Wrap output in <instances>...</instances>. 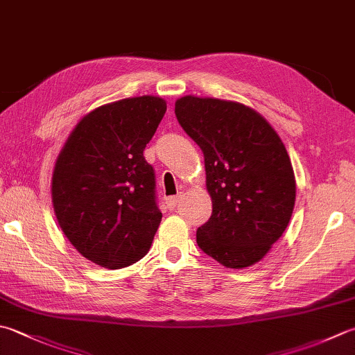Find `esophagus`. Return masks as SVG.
Here are the masks:
<instances>
[{
	"label": "esophagus",
	"instance_id": "esophagus-1",
	"mask_svg": "<svg viewBox=\"0 0 355 355\" xmlns=\"http://www.w3.org/2000/svg\"><path fill=\"white\" fill-rule=\"evenodd\" d=\"M178 201H180V196L168 197V198H166V205H168L169 209H173V207H175V206L178 205Z\"/></svg>",
	"mask_w": 355,
	"mask_h": 355
}]
</instances>
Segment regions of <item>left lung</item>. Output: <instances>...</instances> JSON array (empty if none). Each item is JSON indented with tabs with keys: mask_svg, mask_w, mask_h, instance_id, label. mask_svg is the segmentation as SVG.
<instances>
[{
	"mask_svg": "<svg viewBox=\"0 0 355 355\" xmlns=\"http://www.w3.org/2000/svg\"><path fill=\"white\" fill-rule=\"evenodd\" d=\"M175 115L205 155L212 215L198 227L201 251L232 269L265 259L288 227L295 175L282 138L252 107L186 95Z\"/></svg>",
	"mask_w": 355,
	"mask_h": 355,
	"instance_id": "8db88e82",
	"label": "left lung"
}]
</instances>
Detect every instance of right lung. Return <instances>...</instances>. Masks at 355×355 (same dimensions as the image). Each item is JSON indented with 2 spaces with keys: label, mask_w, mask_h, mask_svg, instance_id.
Returning a JSON list of instances; mask_svg holds the SVG:
<instances>
[{
  "label": "right lung",
  "mask_w": 355,
  "mask_h": 355,
  "mask_svg": "<svg viewBox=\"0 0 355 355\" xmlns=\"http://www.w3.org/2000/svg\"><path fill=\"white\" fill-rule=\"evenodd\" d=\"M162 96L124 98L90 110L60 150L52 205L85 259L120 269L148 254L162 221L155 175L143 150L166 114Z\"/></svg>",
  "instance_id": "obj_1"
}]
</instances>
